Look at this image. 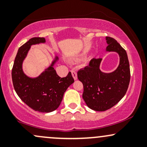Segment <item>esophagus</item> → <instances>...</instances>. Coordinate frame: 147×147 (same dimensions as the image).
<instances>
[{"instance_id":"1","label":"esophagus","mask_w":147,"mask_h":147,"mask_svg":"<svg viewBox=\"0 0 147 147\" xmlns=\"http://www.w3.org/2000/svg\"><path fill=\"white\" fill-rule=\"evenodd\" d=\"M71 73H72V77H73L74 79H75V80H77V72H76L75 71H74V70H71Z\"/></svg>"}]
</instances>
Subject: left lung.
<instances>
[{
    "mask_svg": "<svg viewBox=\"0 0 147 147\" xmlns=\"http://www.w3.org/2000/svg\"><path fill=\"white\" fill-rule=\"evenodd\" d=\"M105 39L108 44L106 52H115L119 55L117 68L111 72H104L99 68L102 59H93L77 72L84 85L82 97L88 107L95 111H106L117 104L125 95L131 77L126 50L113 38L106 36Z\"/></svg>",
    "mask_w": 147,
    "mask_h": 147,
    "instance_id": "1",
    "label": "left lung"
}]
</instances>
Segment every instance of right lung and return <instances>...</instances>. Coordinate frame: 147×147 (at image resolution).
<instances>
[{
    "instance_id": "add662e5",
    "label": "right lung",
    "mask_w": 147,
    "mask_h": 147,
    "mask_svg": "<svg viewBox=\"0 0 147 147\" xmlns=\"http://www.w3.org/2000/svg\"><path fill=\"white\" fill-rule=\"evenodd\" d=\"M45 43V38L34 37L20 47L14 60L11 78L15 91L25 104L38 112L50 113L59 106L64 92L75 81L70 72L63 78L57 75L54 68L59 59L57 56L37 77H31L25 73L23 63L31 46Z\"/></svg>"
}]
</instances>
